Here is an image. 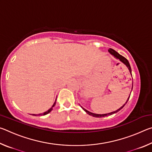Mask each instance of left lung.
<instances>
[{"instance_id":"left-lung-1","label":"left lung","mask_w":152,"mask_h":152,"mask_svg":"<svg viewBox=\"0 0 152 152\" xmlns=\"http://www.w3.org/2000/svg\"><path fill=\"white\" fill-rule=\"evenodd\" d=\"M109 51L110 52V54H112L113 56H114L115 58H117V59H119V60L120 61H121L123 64H125V65L127 66V67L128 68L129 70L130 73L132 74V68H131L130 64H129V61H128V60H127V59H126L125 57H123V56L120 55L119 53H117L116 51L114 50H113V49H111V48L109 49ZM132 89H133V86H132ZM129 97H130V95H129V98H128L127 102H125V104L127 103V101H128V100L129 99ZM125 104H123V106L120 108V109H119L117 110H115V111H114V112H112V113H107V114H102V115H100V114H95V113H91V112L88 111V110H86L85 109H84L83 107H82V109H83V110H84V111L86 112V113H88V114L89 115H91V116H92V117H104L109 116V115H113V114H114V113H117L118 111H119V110H120L121 109H123V107H124L125 105Z\"/></svg>"}]
</instances>
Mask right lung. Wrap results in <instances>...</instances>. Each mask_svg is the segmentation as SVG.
I'll use <instances>...</instances> for the list:
<instances>
[{
	"instance_id": "right-lung-1",
	"label": "right lung",
	"mask_w": 152,
	"mask_h": 152,
	"mask_svg": "<svg viewBox=\"0 0 152 152\" xmlns=\"http://www.w3.org/2000/svg\"><path fill=\"white\" fill-rule=\"evenodd\" d=\"M56 102L55 101V102H54V103H53V106H52V107H51L50 108V109H49L48 110H47V111H46V112H45V113H42V114H39V115H47V114H48V113H50V112L51 111V110H52V109H53V107L55 106V105H56Z\"/></svg>"
}]
</instances>
